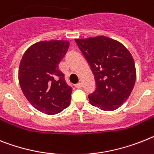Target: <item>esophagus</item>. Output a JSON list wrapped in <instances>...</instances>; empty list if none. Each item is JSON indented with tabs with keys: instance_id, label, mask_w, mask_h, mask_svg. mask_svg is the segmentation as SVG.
<instances>
[{
	"instance_id": "esophagus-1",
	"label": "esophagus",
	"mask_w": 154,
	"mask_h": 154,
	"mask_svg": "<svg viewBox=\"0 0 154 154\" xmlns=\"http://www.w3.org/2000/svg\"><path fill=\"white\" fill-rule=\"evenodd\" d=\"M75 87L77 88H81L82 87V85H81V83H77L75 85Z\"/></svg>"
}]
</instances>
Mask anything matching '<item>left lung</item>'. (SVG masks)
<instances>
[{"label": "left lung", "instance_id": "8db88e82", "mask_svg": "<svg viewBox=\"0 0 154 154\" xmlns=\"http://www.w3.org/2000/svg\"><path fill=\"white\" fill-rule=\"evenodd\" d=\"M75 41L95 77L96 88L88 95L90 103L103 110L117 109L128 99L135 85L132 55L119 41L104 36Z\"/></svg>", "mask_w": 154, "mask_h": 154}]
</instances>
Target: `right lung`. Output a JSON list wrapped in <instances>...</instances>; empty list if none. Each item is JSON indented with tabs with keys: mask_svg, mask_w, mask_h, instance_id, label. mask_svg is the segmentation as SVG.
Returning <instances> with one entry per match:
<instances>
[{
	"mask_svg": "<svg viewBox=\"0 0 154 154\" xmlns=\"http://www.w3.org/2000/svg\"><path fill=\"white\" fill-rule=\"evenodd\" d=\"M69 46L67 41H40L27 49L19 64V82L23 94L45 114H57L70 103L72 88L58 68Z\"/></svg>",
	"mask_w": 154,
	"mask_h": 154,
	"instance_id": "right-lung-1",
	"label": "right lung"
}]
</instances>
